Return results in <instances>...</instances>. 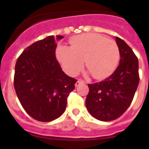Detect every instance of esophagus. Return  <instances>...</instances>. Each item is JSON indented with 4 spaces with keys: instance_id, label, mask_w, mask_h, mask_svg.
<instances>
[{
    "instance_id": "obj_1",
    "label": "esophagus",
    "mask_w": 149,
    "mask_h": 149,
    "mask_svg": "<svg viewBox=\"0 0 149 149\" xmlns=\"http://www.w3.org/2000/svg\"><path fill=\"white\" fill-rule=\"evenodd\" d=\"M84 84V80H81V79H78V80L77 81V83L75 84V86H78L79 85H80V84Z\"/></svg>"
}]
</instances>
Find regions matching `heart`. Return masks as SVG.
<instances>
[{
    "instance_id": "1",
    "label": "heart",
    "mask_w": 149,
    "mask_h": 149,
    "mask_svg": "<svg viewBox=\"0 0 149 149\" xmlns=\"http://www.w3.org/2000/svg\"><path fill=\"white\" fill-rule=\"evenodd\" d=\"M70 42V47L58 45L56 52V58L69 75H77L84 60L95 79L105 78L115 70L120 52L113 39L99 34L86 33L71 38Z\"/></svg>"
}]
</instances>
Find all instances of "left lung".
Returning <instances> with one entry per match:
<instances>
[{
	"label": "left lung",
	"instance_id": "8db88e82",
	"mask_svg": "<svg viewBox=\"0 0 149 149\" xmlns=\"http://www.w3.org/2000/svg\"><path fill=\"white\" fill-rule=\"evenodd\" d=\"M120 64L104 80L88 84L86 107L93 118L102 121L115 120L132 103L139 83V60L134 52L121 38L116 37Z\"/></svg>",
	"mask_w": 149,
	"mask_h": 149
}]
</instances>
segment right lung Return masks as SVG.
Wrapping results in <instances>:
<instances>
[{"label":"right lung","mask_w":149,"mask_h":149,"mask_svg":"<svg viewBox=\"0 0 149 149\" xmlns=\"http://www.w3.org/2000/svg\"><path fill=\"white\" fill-rule=\"evenodd\" d=\"M63 38L49 36L37 41L16 62V94L24 111L38 121H52L64 113L77 81L63 72L56 58V41Z\"/></svg>","instance_id":"right-lung-1"}]
</instances>
